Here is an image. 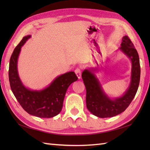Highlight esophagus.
<instances>
[{
  "label": "esophagus",
  "mask_w": 150,
  "mask_h": 150,
  "mask_svg": "<svg viewBox=\"0 0 150 150\" xmlns=\"http://www.w3.org/2000/svg\"><path fill=\"white\" fill-rule=\"evenodd\" d=\"M75 73L79 79L81 78V70L80 68H77L75 70Z\"/></svg>",
  "instance_id": "1"
}]
</instances>
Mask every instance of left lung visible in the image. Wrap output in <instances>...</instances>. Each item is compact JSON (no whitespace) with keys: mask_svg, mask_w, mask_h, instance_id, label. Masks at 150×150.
<instances>
[{"mask_svg":"<svg viewBox=\"0 0 150 150\" xmlns=\"http://www.w3.org/2000/svg\"><path fill=\"white\" fill-rule=\"evenodd\" d=\"M120 47L117 51H120L131 60V77L130 83L126 91L117 97H110L103 88L95 75L96 68L85 69L82 73L86 90V107L95 116L100 118H108L116 116L126 110L137 91L141 76L139 57L132 41L128 36H124Z\"/></svg>","mask_w":150,"mask_h":150,"instance_id":"obj_1","label":"left lung"}]
</instances>
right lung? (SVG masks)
<instances>
[{"label":"right lung","mask_w":150,"mask_h":150,"mask_svg":"<svg viewBox=\"0 0 150 150\" xmlns=\"http://www.w3.org/2000/svg\"><path fill=\"white\" fill-rule=\"evenodd\" d=\"M31 37H23L12 53L9 66V84L15 98L27 113L40 118H52L61 111L66 91L78 78L75 72L69 71L57 76L42 90H33L25 86L18 75L17 62L22 46Z\"/></svg>","instance_id":"right-lung-1"}]
</instances>
